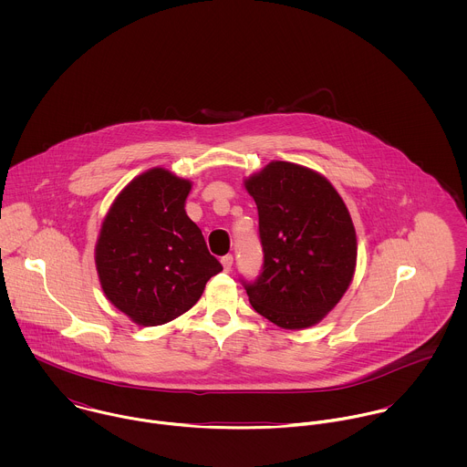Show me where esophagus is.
Returning a JSON list of instances; mask_svg holds the SVG:
<instances>
[{"label": "esophagus", "instance_id": "1", "mask_svg": "<svg viewBox=\"0 0 467 467\" xmlns=\"http://www.w3.org/2000/svg\"><path fill=\"white\" fill-rule=\"evenodd\" d=\"M221 265L224 267V271H230L232 266H234V255H224V257H221Z\"/></svg>", "mask_w": 467, "mask_h": 467}]
</instances>
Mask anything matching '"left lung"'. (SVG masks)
I'll use <instances>...</instances> for the list:
<instances>
[{
  "instance_id": "left-lung-1",
  "label": "left lung",
  "mask_w": 467,
  "mask_h": 467,
  "mask_svg": "<svg viewBox=\"0 0 467 467\" xmlns=\"http://www.w3.org/2000/svg\"><path fill=\"white\" fill-rule=\"evenodd\" d=\"M246 189L259 210L265 263L243 285L254 309L284 329L320 322L347 291L356 232L333 185L306 167L273 161Z\"/></svg>"
}]
</instances>
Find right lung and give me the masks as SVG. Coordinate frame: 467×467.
Segmentation results:
<instances>
[{
  "label": "right lung",
  "instance_id": "right-lung-1",
  "mask_svg": "<svg viewBox=\"0 0 467 467\" xmlns=\"http://www.w3.org/2000/svg\"><path fill=\"white\" fill-rule=\"evenodd\" d=\"M191 182L150 169L119 194L100 230L95 263L109 302L138 326L189 311L223 266L187 215Z\"/></svg>",
  "mask_w": 467,
  "mask_h": 467
}]
</instances>
